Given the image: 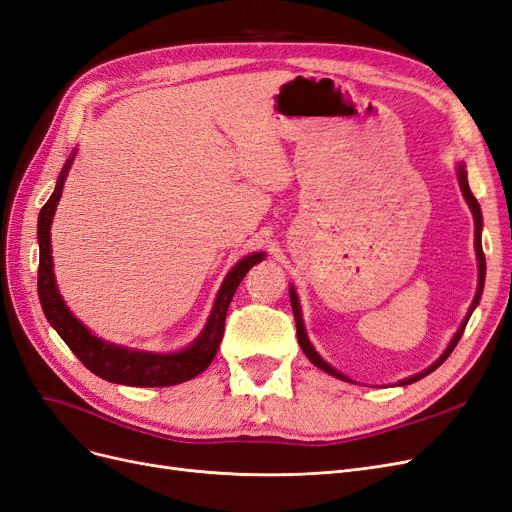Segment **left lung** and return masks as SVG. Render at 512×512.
Segmentation results:
<instances>
[{
    "instance_id": "8db88e82",
    "label": "left lung",
    "mask_w": 512,
    "mask_h": 512,
    "mask_svg": "<svg viewBox=\"0 0 512 512\" xmlns=\"http://www.w3.org/2000/svg\"><path fill=\"white\" fill-rule=\"evenodd\" d=\"M457 176H459V187H461V193H464V197H466V202H468V206H470V210H472V214H474V246H476V259H478V289H476V295H474V300H472V306H470V310H468V315H466V319H464V323L459 325V329H457V334L453 336V340L449 342V346H447V351H444L434 364L427 368V370H423V372H419V374H415V376H410V378H404V381H400V385H410V383H415V381H419V378H423V376H427L430 372H434L438 366H442V361L447 359L451 353H453V349L457 346V342H459V338H461V334H464V329H466V325H468V319H470V315H472V310L476 308V304H478V300H481V293H483V285H485V253H483V244H481V229H483V217H481V206H478V202H476V197L472 195V191H470V185H468V174H466V166L464 163H459L457 166ZM289 300H291V308H293V317H295V329H298V342H300V346H302V351L306 353V357L312 361V364H315L317 368H321L323 372H327V374H332V376H336V378H342V381H349V378H346L344 374H340L338 370H334L332 366L327 364V361L315 351V346L310 344V340H308V336H306V329H304V321H302V310H300V302H298V293H295V289L293 287H289ZM351 383V381H349Z\"/></svg>"
}]
</instances>
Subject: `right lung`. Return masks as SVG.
<instances>
[{"label":"right lung","mask_w":512,"mask_h":512,"mask_svg":"<svg viewBox=\"0 0 512 512\" xmlns=\"http://www.w3.org/2000/svg\"><path fill=\"white\" fill-rule=\"evenodd\" d=\"M72 161H74V153L68 161H65V166L55 185V191L51 197H48V202L42 206L40 217H38V242H40L38 295H40V304L48 323L57 329V334L63 338L65 344L70 346L72 353L82 361V364L108 383L131 385V387H170V385L189 381V378L204 372L210 366L214 355H217L219 344L223 340V332H225V317H227L229 302H232L240 280L255 266V263L263 259V253H253L249 257H244L242 261L236 263L232 272L225 276L206 327L185 351L146 353V351L127 349V346L104 342L97 336H93L89 329L68 310V306H65V302L61 300V293L57 289L55 274H53L51 223H53V214L57 210V202L61 200L63 183H65V176L70 172Z\"/></svg>","instance_id":"1"}]
</instances>
